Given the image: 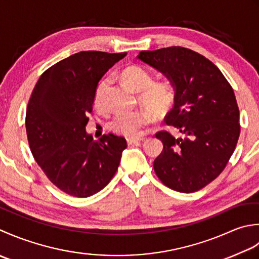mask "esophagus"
<instances>
[{
    "label": "esophagus",
    "mask_w": 259,
    "mask_h": 259,
    "mask_svg": "<svg viewBox=\"0 0 259 259\" xmlns=\"http://www.w3.org/2000/svg\"><path fill=\"white\" fill-rule=\"evenodd\" d=\"M144 139H126V141H127V144H134V143H137V142H141Z\"/></svg>",
    "instance_id": "esophagus-1"
}]
</instances>
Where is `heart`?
I'll return each mask as SVG.
<instances>
[{
  "mask_svg": "<svg viewBox=\"0 0 259 259\" xmlns=\"http://www.w3.org/2000/svg\"><path fill=\"white\" fill-rule=\"evenodd\" d=\"M123 80L131 89L140 93V103L147 109L131 113H118L109 122V128L114 133L137 139L144 133L152 122V114L165 115L176 102V93L168 81H155L152 73L141 66H131L123 71ZM107 85V79L99 82L95 94V105L102 107V94Z\"/></svg>",
  "mask_w": 259,
  "mask_h": 259,
  "instance_id": "obj_1",
  "label": "heart"
}]
</instances>
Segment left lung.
<instances>
[{"label":"left lung","mask_w":259,"mask_h":259,"mask_svg":"<svg viewBox=\"0 0 259 259\" xmlns=\"http://www.w3.org/2000/svg\"><path fill=\"white\" fill-rule=\"evenodd\" d=\"M137 58L176 89L174 107L164 120L182 136L155 134L163 143L153 163L155 174L167 188L196 192L224 171L236 149L240 124L234 89L214 63L183 47L141 51Z\"/></svg>","instance_id":"left-lung-1"}]
</instances>
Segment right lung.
Instances as JSON below:
<instances>
[{
  "label": "right lung",
  "mask_w": 259,
  "mask_h": 259,
  "mask_svg": "<svg viewBox=\"0 0 259 259\" xmlns=\"http://www.w3.org/2000/svg\"><path fill=\"white\" fill-rule=\"evenodd\" d=\"M126 56L80 51L40 76L25 115L31 153L52 184L87 198L99 192L117 171L126 140L114 134L94 140L86 134L98 82Z\"/></svg>",
  "instance_id": "right-lung-1"
}]
</instances>
